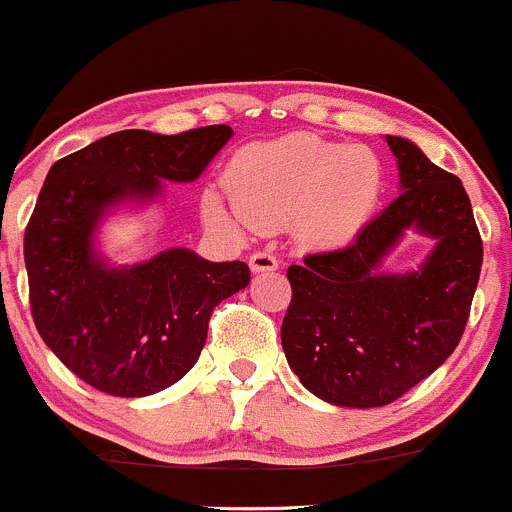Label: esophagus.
Returning a JSON list of instances; mask_svg holds the SVG:
<instances>
[{"label": "esophagus", "instance_id": "34e87169", "mask_svg": "<svg viewBox=\"0 0 512 512\" xmlns=\"http://www.w3.org/2000/svg\"><path fill=\"white\" fill-rule=\"evenodd\" d=\"M249 266L254 273H266V271H276L278 268V258L268 251H256L249 258Z\"/></svg>", "mask_w": 512, "mask_h": 512}]
</instances>
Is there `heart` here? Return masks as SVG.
<instances>
[{"label": "heart", "mask_w": 512, "mask_h": 512, "mask_svg": "<svg viewBox=\"0 0 512 512\" xmlns=\"http://www.w3.org/2000/svg\"><path fill=\"white\" fill-rule=\"evenodd\" d=\"M226 184L249 229L273 231L295 221L318 244H342L372 217L384 177L367 147L295 133L246 147ZM209 212L221 214L217 199H209Z\"/></svg>", "instance_id": "1"}]
</instances>
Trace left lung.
<instances>
[{
  "instance_id": "8db88e82",
  "label": "left lung",
  "mask_w": 512,
  "mask_h": 512,
  "mask_svg": "<svg viewBox=\"0 0 512 512\" xmlns=\"http://www.w3.org/2000/svg\"><path fill=\"white\" fill-rule=\"evenodd\" d=\"M402 194L350 246L288 268L293 298L281 325L291 370L337 407H384L456 350L476 293L483 241L461 179L414 142L387 135ZM407 228L437 241L419 272L379 274Z\"/></svg>"
}]
</instances>
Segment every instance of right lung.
Here are the masks:
<instances>
[{
	"label": "right lung",
	"instance_id": "1",
	"mask_svg": "<svg viewBox=\"0 0 512 512\" xmlns=\"http://www.w3.org/2000/svg\"><path fill=\"white\" fill-rule=\"evenodd\" d=\"M229 125L179 135L123 130L54 162L24 231L29 303L41 340L76 377L113 397H147L199 360L209 318L249 286L244 261L170 249L110 268L93 249L118 202H150L167 182H192L231 138Z\"/></svg>",
	"mask_w": 512,
	"mask_h": 512
}]
</instances>
